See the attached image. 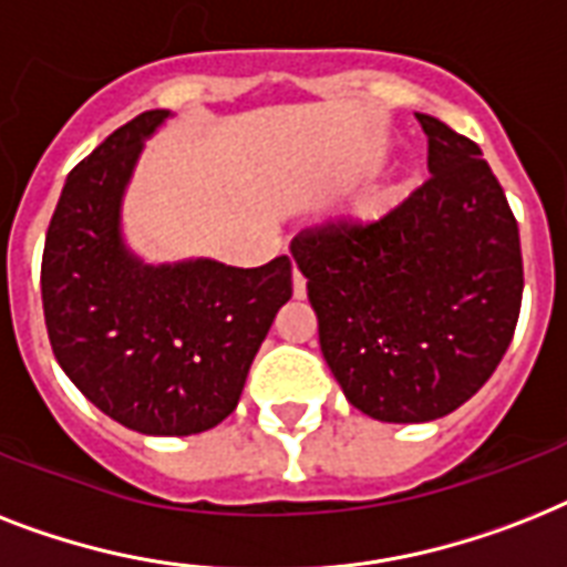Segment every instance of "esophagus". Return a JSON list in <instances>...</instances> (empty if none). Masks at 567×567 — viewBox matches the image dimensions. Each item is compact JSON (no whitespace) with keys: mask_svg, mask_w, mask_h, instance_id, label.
Returning <instances> with one entry per match:
<instances>
[{"mask_svg":"<svg viewBox=\"0 0 567 567\" xmlns=\"http://www.w3.org/2000/svg\"><path fill=\"white\" fill-rule=\"evenodd\" d=\"M293 297H306V276L299 274L297 268H293Z\"/></svg>","mask_w":567,"mask_h":567,"instance_id":"34e87169","label":"esophagus"}]
</instances>
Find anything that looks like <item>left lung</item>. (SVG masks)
Masks as SVG:
<instances>
[{"instance_id":"8db88e82","label":"left lung","mask_w":567,"mask_h":567,"mask_svg":"<svg viewBox=\"0 0 567 567\" xmlns=\"http://www.w3.org/2000/svg\"><path fill=\"white\" fill-rule=\"evenodd\" d=\"M416 118L431 177L381 218L326 220L291 244L326 363L381 422L457 411L489 381L522 311V241L498 177L468 136Z\"/></svg>"}]
</instances>
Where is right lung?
Instances as JSON below:
<instances>
[{
    "label": "right lung",
    "instance_id": "add662e5",
    "mask_svg": "<svg viewBox=\"0 0 567 567\" xmlns=\"http://www.w3.org/2000/svg\"><path fill=\"white\" fill-rule=\"evenodd\" d=\"M168 116L140 113L69 172L45 233L43 315L54 358L99 411L131 431L188 436L236 411L250 363L291 299V259L145 268L122 247L118 200L142 140Z\"/></svg>",
    "mask_w": 567,
    "mask_h": 567
}]
</instances>
